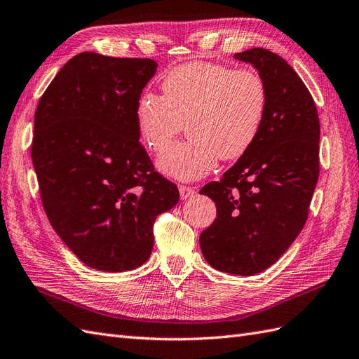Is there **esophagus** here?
Wrapping results in <instances>:
<instances>
[{
    "label": "esophagus",
    "mask_w": 359,
    "mask_h": 359,
    "mask_svg": "<svg viewBox=\"0 0 359 359\" xmlns=\"http://www.w3.org/2000/svg\"><path fill=\"white\" fill-rule=\"evenodd\" d=\"M195 195V189L193 187H187V186H180V196L181 199H189Z\"/></svg>",
    "instance_id": "34e87169"
}]
</instances>
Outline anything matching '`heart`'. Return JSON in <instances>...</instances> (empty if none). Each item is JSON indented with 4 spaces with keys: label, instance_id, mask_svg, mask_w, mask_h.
I'll return each mask as SVG.
<instances>
[{
    "label": "heart",
    "instance_id": "1",
    "mask_svg": "<svg viewBox=\"0 0 359 359\" xmlns=\"http://www.w3.org/2000/svg\"><path fill=\"white\" fill-rule=\"evenodd\" d=\"M161 90L163 96H140L135 119L143 144L152 152L169 147L187 123L190 139L157 158L166 177L202 178L219 158L243 156L263 128L269 92L263 76L252 69L190 62L173 67L163 79Z\"/></svg>",
    "mask_w": 359,
    "mask_h": 359
}]
</instances>
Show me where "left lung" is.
<instances>
[{
	"instance_id": "1",
	"label": "left lung",
	"mask_w": 359,
	"mask_h": 359,
	"mask_svg": "<svg viewBox=\"0 0 359 359\" xmlns=\"http://www.w3.org/2000/svg\"><path fill=\"white\" fill-rule=\"evenodd\" d=\"M234 57L264 79L267 113L248 152L201 189L217 217L199 245L211 267L252 276L275 264L305 225L318 180L320 122L311 93L284 59L264 48Z\"/></svg>"
}]
</instances>
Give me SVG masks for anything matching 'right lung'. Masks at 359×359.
Listing matches in <instances>:
<instances>
[{
    "mask_svg": "<svg viewBox=\"0 0 359 359\" xmlns=\"http://www.w3.org/2000/svg\"><path fill=\"white\" fill-rule=\"evenodd\" d=\"M157 66L81 53L36 109L32 160L45 212L76 258L101 272L147 263L156 217L180 199L139 142L135 107Z\"/></svg>",
    "mask_w": 359,
    "mask_h": 359,
    "instance_id": "obj_1",
    "label": "right lung"
}]
</instances>
